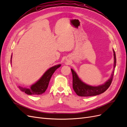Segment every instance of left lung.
Instances as JSON below:
<instances>
[{"mask_svg":"<svg viewBox=\"0 0 127 127\" xmlns=\"http://www.w3.org/2000/svg\"><path fill=\"white\" fill-rule=\"evenodd\" d=\"M114 69L116 66V56L114 51ZM72 75V87L77 95L79 96H95L104 93L106 91L111 85L113 80L114 71L111 75L110 78L103 85L98 86H91L84 83L79 79L77 75L71 69Z\"/></svg>","mask_w":127,"mask_h":127,"instance_id":"left-lung-1","label":"left lung"}]
</instances>
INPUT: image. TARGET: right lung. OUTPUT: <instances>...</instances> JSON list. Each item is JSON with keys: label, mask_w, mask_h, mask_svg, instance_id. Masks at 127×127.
<instances>
[{"label": "right lung", "mask_w": 127, "mask_h": 127, "mask_svg": "<svg viewBox=\"0 0 127 127\" xmlns=\"http://www.w3.org/2000/svg\"><path fill=\"white\" fill-rule=\"evenodd\" d=\"M10 61H11V60H10ZM60 66L61 64H58L49 69L42 77L35 84L32 85L31 88H27L20 86H19V88L22 91L28 95H40L43 94L47 89L52 75L57 69L60 67Z\"/></svg>", "instance_id": "add662e5"}]
</instances>
